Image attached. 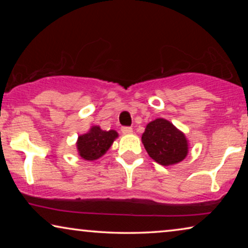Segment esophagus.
<instances>
[{
  "instance_id": "1",
  "label": "esophagus",
  "mask_w": 248,
  "mask_h": 248,
  "mask_svg": "<svg viewBox=\"0 0 248 248\" xmlns=\"http://www.w3.org/2000/svg\"><path fill=\"white\" fill-rule=\"evenodd\" d=\"M122 133L123 134H131L132 132H133V130H132V127H130V126H123L122 127Z\"/></svg>"
}]
</instances>
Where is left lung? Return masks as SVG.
<instances>
[{"mask_svg":"<svg viewBox=\"0 0 248 248\" xmlns=\"http://www.w3.org/2000/svg\"><path fill=\"white\" fill-rule=\"evenodd\" d=\"M142 143L148 155L162 166L178 164L188 152L185 134L165 118H157L147 125Z\"/></svg>","mask_w":248,"mask_h":248,"instance_id":"1","label":"left lung"}]
</instances>
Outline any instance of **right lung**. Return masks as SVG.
<instances>
[{"label":"right lung","instance_id":"add662e5","mask_svg":"<svg viewBox=\"0 0 248 248\" xmlns=\"http://www.w3.org/2000/svg\"><path fill=\"white\" fill-rule=\"evenodd\" d=\"M117 137L118 133L116 131H103L96 125L91 127L88 133L78 138V152L84 160H97L106 154Z\"/></svg>","mask_w":248,"mask_h":248}]
</instances>
